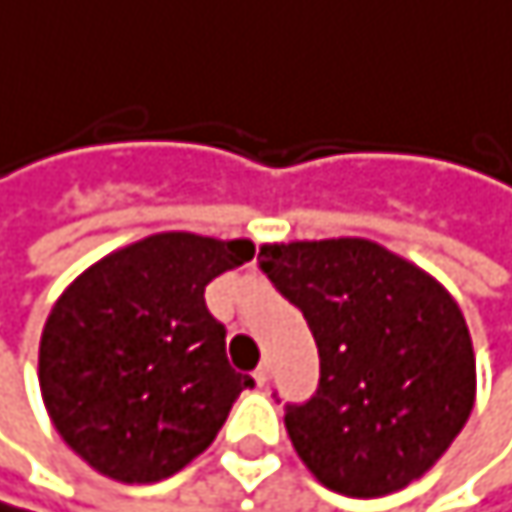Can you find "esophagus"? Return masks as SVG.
Returning <instances> with one entry per match:
<instances>
[{"mask_svg": "<svg viewBox=\"0 0 512 512\" xmlns=\"http://www.w3.org/2000/svg\"><path fill=\"white\" fill-rule=\"evenodd\" d=\"M254 382H258L261 388H264V385L270 382V364H267V361H264V364H261L258 370H254Z\"/></svg>", "mask_w": 512, "mask_h": 512, "instance_id": "obj_1", "label": "esophagus"}]
</instances>
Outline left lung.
<instances>
[{
    "instance_id": "1",
    "label": "left lung",
    "mask_w": 512,
    "mask_h": 512,
    "mask_svg": "<svg viewBox=\"0 0 512 512\" xmlns=\"http://www.w3.org/2000/svg\"><path fill=\"white\" fill-rule=\"evenodd\" d=\"M258 264L306 318L321 376L285 428L315 480L382 498L419 480L461 434L477 361L452 294L379 242L261 245Z\"/></svg>"
}]
</instances>
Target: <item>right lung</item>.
<instances>
[{
  "label": "right lung",
  "instance_id": "obj_1",
  "mask_svg": "<svg viewBox=\"0 0 512 512\" xmlns=\"http://www.w3.org/2000/svg\"><path fill=\"white\" fill-rule=\"evenodd\" d=\"M251 258L248 239L169 230L105 254L60 294L39 385L66 446L102 477H172L254 385L230 367L227 331L206 306V285Z\"/></svg>",
  "mask_w": 512,
  "mask_h": 512
}]
</instances>
